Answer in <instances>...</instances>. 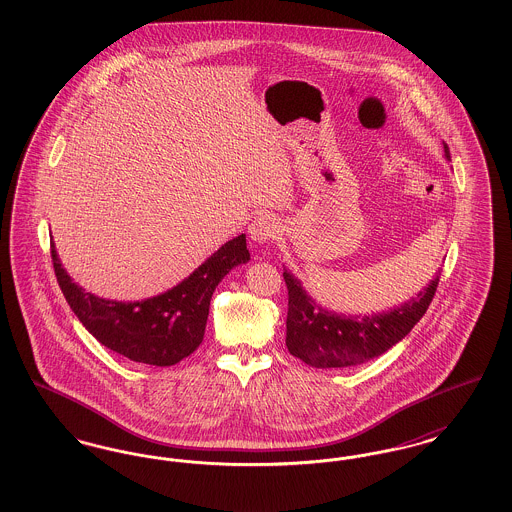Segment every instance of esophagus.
Segmentation results:
<instances>
[{
  "mask_svg": "<svg viewBox=\"0 0 512 512\" xmlns=\"http://www.w3.org/2000/svg\"><path fill=\"white\" fill-rule=\"evenodd\" d=\"M278 234V220L272 215H259L249 224V236L257 244H267Z\"/></svg>",
  "mask_w": 512,
  "mask_h": 512,
  "instance_id": "1",
  "label": "esophagus"
}]
</instances>
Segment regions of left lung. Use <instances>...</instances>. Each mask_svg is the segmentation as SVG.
I'll use <instances>...</instances> for the list:
<instances>
[{"label": "left lung", "instance_id": "obj_1", "mask_svg": "<svg viewBox=\"0 0 512 512\" xmlns=\"http://www.w3.org/2000/svg\"><path fill=\"white\" fill-rule=\"evenodd\" d=\"M445 157L451 161L449 147L443 144ZM439 274L422 292L399 307L376 315H336L322 309L290 270H284L288 286V320L286 345L293 357L315 368H343L363 365L380 357L403 340L414 324L428 311L436 290Z\"/></svg>", "mask_w": 512, "mask_h": 512}]
</instances>
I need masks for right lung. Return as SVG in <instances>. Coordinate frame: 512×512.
Wrapping results in <instances>:
<instances>
[{
  "label": "right lung",
  "mask_w": 512,
  "mask_h": 512,
  "mask_svg": "<svg viewBox=\"0 0 512 512\" xmlns=\"http://www.w3.org/2000/svg\"><path fill=\"white\" fill-rule=\"evenodd\" d=\"M51 261L74 315L101 345L134 363L171 366L199 347L215 288L232 268L249 261V251L242 234L222 245L169 292L134 303L84 292L61 267L53 242Z\"/></svg>",
  "instance_id": "add662e5"
}]
</instances>
